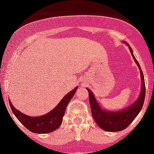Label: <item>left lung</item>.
<instances>
[{
	"label": "left lung",
	"instance_id": "obj_1",
	"mask_svg": "<svg viewBox=\"0 0 154 154\" xmlns=\"http://www.w3.org/2000/svg\"><path fill=\"white\" fill-rule=\"evenodd\" d=\"M129 49H130L132 56L134 57L135 62L137 64L139 69H141V79H142L141 94L136 102L134 103L130 107L126 109L122 110L119 112H108V111H105L101 109L98 103L97 102L93 93L90 91V89H87V90L89 91V103H90V106H91L93 117H94L97 125L105 131L117 132L126 129L138 115L144 105V101H145V97H146V85H145L143 72H142V70H141L138 61L134 57L132 49L130 47H129Z\"/></svg>",
	"mask_w": 154,
	"mask_h": 154
}]
</instances>
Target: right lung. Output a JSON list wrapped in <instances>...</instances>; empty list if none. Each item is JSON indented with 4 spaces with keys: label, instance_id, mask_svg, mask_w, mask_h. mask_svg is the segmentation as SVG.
I'll return each instance as SVG.
<instances>
[{
    "label": "right lung",
    "instance_id": "1",
    "mask_svg": "<svg viewBox=\"0 0 154 154\" xmlns=\"http://www.w3.org/2000/svg\"><path fill=\"white\" fill-rule=\"evenodd\" d=\"M77 91V88L65 95V97L56 106L51 112L40 117H29L16 109L10 102L11 109L21 124L29 131L36 134H49L60 127L62 123L63 116L65 114L66 106Z\"/></svg>",
    "mask_w": 154,
    "mask_h": 154
}]
</instances>
